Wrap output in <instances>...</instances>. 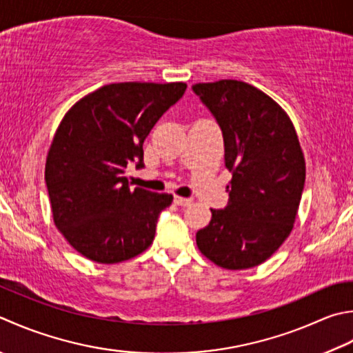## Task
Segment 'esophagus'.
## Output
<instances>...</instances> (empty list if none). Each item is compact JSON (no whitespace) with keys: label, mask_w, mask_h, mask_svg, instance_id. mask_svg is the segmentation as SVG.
Returning a JSON list of instances; mask_svg holds the SVG:
<instances>
[{"label":"esophagus","mask_w":353,"mask_h":353,"mask_svg":"<svg viewBox=\"0 0 353 353\" xmlns=\"http://www.w3.org/2000/svg\"><path fill=\"white\" fill-rule=\"evenodd\" d=\"M191 202H192L191 199L174 196V203H176V205H179V206H188V205H191Z\"/></svg>","instance_id":"34e87169"}]
</instances>
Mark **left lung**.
Here are the masks:
<instances>
[{"label": "left lung", "instance_id": "8db88e82", "mask_svg": "<svg viewBox=\"0 0 353 353\" xmlns=\"http://www.w3.org/2000/svg\"><path fill=\"white\" fill-rule=\"evenodd\" d=\"M222 130L232 172L223 210H211L197 231L200 252L225 269L263 263L292 231L305 188V157L291 119L277 102L246 82L192 85Z\"/></svg>", "mask_w": 353, "mask_h": 353}]
</instances>
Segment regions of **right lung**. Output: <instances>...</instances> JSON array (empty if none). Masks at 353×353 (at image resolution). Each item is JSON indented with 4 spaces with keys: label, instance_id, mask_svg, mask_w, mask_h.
<instances>
[{
    "label": "right lung",
    "instance_id": "add662e5",
    "mask_svg": "<svg viewBox=\"0 0 353 353\" xmlns=\"http://www.w3.org/2000/svg\"><path fill=\"white\" fill-rule=\"evenodd\" d=\"M183 82L103 85L68 110L46 162L53 220L76 251L96 263H119L153 243L171 194L131 190L125 168L143 167V141L182 98Z\"/></svg>",
    "mask_w": 353,
    "mask_h": 353
}]
</instances>
